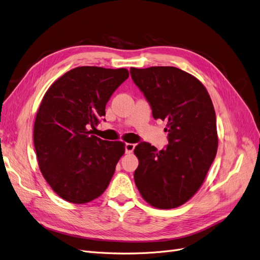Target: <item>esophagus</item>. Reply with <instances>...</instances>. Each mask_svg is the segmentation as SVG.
Wrapping results in <instances>:
<instances>
[{
    "label": "esophagus",
    "instance_id": "esophagus-1",
    "mask_svg": "<svg viewBox=\"0 0 260 260\" xmlns=\"http://www.w3.org/2000/svg\"><path fill=\"white\" fill-rule=\"evenodd\" d=\"M135 144L133 143H125L124 144V152L127 154H130L133 152V149H135Z\"/></svg>",
    "mask_w": 260,
    "mask_h": 260
}]
</instances>
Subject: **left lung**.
<instances>
[{"label": "left lung", "instance_id": "obj_1", "mask_svg": "<svg viewBox=\"0 0 260 260\" xmlns=\"http://www.w3.org/2000/svg\"><path fill=\"white\" fill-rule=\"evenodd\" d=\"M130 74L153 117L166 120L168 132V144L161 151L147 142L136 146L135 182L152 206L176 208L198 192L216 157L214 105L205 86L179 68H131Z\"/></svg>", "mask_w": 260, "mask_h": 260}]
</instances>
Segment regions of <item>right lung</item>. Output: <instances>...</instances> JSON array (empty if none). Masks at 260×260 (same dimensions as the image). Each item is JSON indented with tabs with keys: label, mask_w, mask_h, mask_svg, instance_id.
Wrapping results in <instances>:
<instances>
[{
	"label": "right lung",
	"mask_w": 260,
	"mask_h": 260,
	"mask_svg": "<svg viewBox=\"0 0 260 260\" xmlns=\"http://www.w3.org/2000/svg\"><path fill=\"white\" fill-rule=\"evenodd\" d=\"M127 69L82 66L69 70L45 93L37 114L34 143L46 182L61 199L84 204L106 190L124 153L119 141L92 135Z\"/></svg>",
	"instance_id": "obj_1"
}]
</instances>
